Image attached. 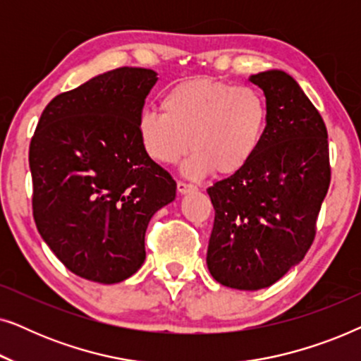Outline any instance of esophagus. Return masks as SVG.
<instances>
[{"instance_id": "obj_1", "label": "esophagus", "mask_w": 361, "mask_h": 361, "mask_svg": "<svg viewBox=\"0 0 361 361\" xmlns=\"http://www.w3.org/2000/svg\"><path fill=\"white\" fill-rule=\"evenodd\" d=\"M177 190H179V194H189V192L195 190V187L192 184H187V182L179 180L177 182Z\"/></svg>"}]
</instances>
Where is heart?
<instances>
[{"instance_id": "b5f03b06", "label": "heart", "mask_w": 361, "mask_h": 361, "mask_svg": "<svg viewBox=\"0 0 361 361\" xmlns=\"http://www.w3.org/2000/svg\"><path fill=\"white\" fill-rule=\"evenodd\" d=\"M161 111H142L136 133L145 154L174 166L190 149L184 174L200 179L240 172L258 152L268 125V105L258 88L190 80L161 98Z\"/></svg>"}]
</instances>
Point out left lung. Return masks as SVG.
I'll return each instance as SVG.
<instances>
[{
    "label": "left lung",
    "mask_w": 361,
    "mask_h": 361,
    "mask_svg": "<svg viewBox=\"0 0 361 361\" xmlns=\"http://www.w3.org/2000/svg\"><path fill=\"white\" fill-rule=\"evenodd\" d=\"M250 80L263 90L268 125L240 172L209 187L215 221L207 266L226 288H269L304 259L330 185L327 128L289 73Z\"/></svg>",
    "instance_id": "obj_1"
}]
</instances>
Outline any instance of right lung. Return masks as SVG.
I'll use <instances>...</instances> for the list:
<instances>
[{
  "mask_svg": "<svg viewBox=\"0 0 361 361\" xmlns=\"http://www.w3.org/2000/svg\"><path fill=\"white\" fill-rule=\"evenodd\" d=\"M157 82L149 68L100 73L44 108L31 146L32 215L73 274L121 283L146 259L152 215L176 199V180L145 154L136 123Z\"/></svg>",
  "mask_w": 361,
  "mask_h": 361,
  "instance_id": "obj_1",
  "label": "right lung"
}]
</instances>
